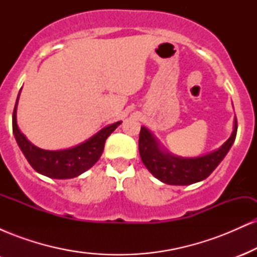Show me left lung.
<instances>
[{
	"mask_svg": "<svg viewBox=\"0 0 257 257\" xmlns=\"http://www.w3.org/2000/svg\"><path fill=\"white\" fill-rule=\"evenodd\" d=\"M237 118L231 138L216 151L196 158H181L168 155L145 126L139 135V152L144 164L152 175L168 185H191L208 178L231 149L237 135Z\"/></svg>",
	"mask_w": 257,
	"mask_h": 257,
	"instance_id": "obj_1",
	"label": "left lung"
}]
</instances>
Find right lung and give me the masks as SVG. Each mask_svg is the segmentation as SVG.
Segmentation results:
<instances>
[{
    "label": "right lung",
    "instance_id": "right-lung-1",
    "mask_svg": "<svg viewBox=\"0 0 257 257\" xmlns=\"http://www.w3.org/2000/svg\"><path fill=\"white\" fill-rule=\"evenodd\" d=\"M20 94V91H19ZM19 99V95H18ZM13 111V133L25 158L30 166L42 175L52 179H72L81 175L98 162L104 151L106 139L111 135L120 124V122L105 126L93 138L81 145L72 149L60 150V151H47L32 145L30 141L22 134L17 124V104Z\"/></svg>",
    "mask_w": 257,
    "mask_h": 257
}]
</instances>
